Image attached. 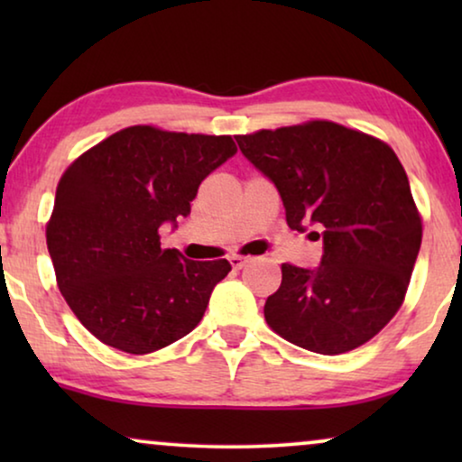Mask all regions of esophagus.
I'll list each match as a JSON object with an SVG mask.
<instances>
[{"label":"esophagus","instance_id":"1","mask_svg":"<svg viewBox=\"0 0 462 462\" xmlns=\"http://www.w3.org/2000/svg\"><path fill=\"white\" fill-rule=\"evenodd\" d=\"M250 261H252L250 256H242V254H233V256L229 258V263H231L233 269H244L245 264H248Z\"/></svg>","mask_w":462,"mask_h":462}]
</instances>
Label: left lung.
Returning <instances> with one entry per match:
<instances>
[{"mask_svg": "<svg viewBox=\"0 0 462 462\" xmlns=\"http://www.w3.org/2000/svg\"><path fill=\"white\" fill-rule=\"evenodd\" d=\"M236 138L275 182L290 229L305 231L307 223L324 229L318 269L282 264V286L264 302L269 328L321 356L368 343L400 311L422 239L395 151L328 119Z\"/></svg>", "mask_w": 462, "mask_h": 462, "instance_id": "8db88e82", "label": "left lung"}]
</instances>
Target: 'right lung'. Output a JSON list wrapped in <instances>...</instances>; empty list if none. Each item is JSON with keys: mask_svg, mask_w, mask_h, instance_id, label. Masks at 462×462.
<instances>
[{"mask_svg": "<svg viewBox=\"0 0 462 462\" xmlns=\"http://www.w3.org/2000/svg\"><path fill=\"white\" fill-rule=\"evenodd\" d=\"M236 151L231 136L130 125L62 172L46 244L60 294L100 343L147 356L204 318L231 264L162 250L160 226L187 217L201 180Z\"/></svg>", "mask_w": 462, "mask_h": 462, "instance_id": "1", "label": "right lung"}]
</instances>
